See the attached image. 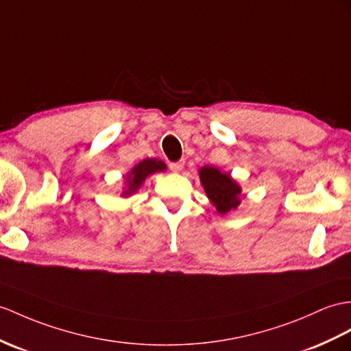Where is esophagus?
I'll use <instances>...</instances> for the list:
<instances>
[{"mask_svg": "<svg viewBox=\"0 0 351 351\" xmlns=\"http://www.w3.org/2000/svg\"><path fill=\"white\" fill-rule=\"evenodd\" d=\"M171 171H174V173H180V171L184 168V160H178V162H173V164H169Z\"/></svg>", "mask_w": 351, "mask_h": 351, "instance_id": "1", "label": "esophagus"}]
</instances>
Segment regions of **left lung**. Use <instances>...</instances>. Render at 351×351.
<instances>
[{
    "label": "left lung",
    "instance_id": "1",
    "mask_svg": "<svg viewBox=\"0 0 351 351\" xmlns=\"http://www.w3.org/2000/svg\"><path fill=\"white\" fill-rule=\"evenodd\" d=\"M199 178L208 199L220 215H226L240 205L241 187L230 174L221 173L219 168L207 165L199 169Z\"/></svg>",
    "mask_w": 351,
    "mask_h": 351
}]
</instances>
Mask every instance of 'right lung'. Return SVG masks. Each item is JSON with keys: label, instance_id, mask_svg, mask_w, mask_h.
Listing matches in <instances>:
<instances>
[{"label": "right lung", "instance_id": "obj_1", "mask_svg": "<svg viewBox=\"0 0 351 351\" xmlns=\"http://www.w3.org/2000/svg\"><path fill=\"white\" fill-rule=\"evenodd\" d=\"M167 165L158 159H144L140 164H136L130 173L126 174V189H123L122 196H131L140 189L143 182L152 174L158 171H165Z\"/></svg>", "mask_w": 351, "mask_h": 351}]
</instances>
